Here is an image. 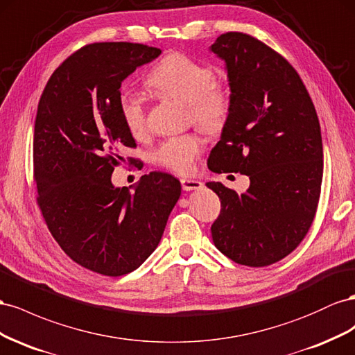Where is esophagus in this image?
<instances>
[{
	"instance_id": "esophagus-1",
	"label": "esophagus",
	"mask_w": 355,
	"mask_h": 355,
	"mask_svg": "<svg viewBox=\"0 0 355 355\" xmlns=\"http://www.w3.org/2000/svg\"><path fill=\"white\" fill-rule=\"evenodd\" d=\"M202 184L200 181H198V180H189V178H183L181 180V187H183V190H186V191H190V190H198V189H200Z\"/></svg>"
}]
</instances>
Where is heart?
<instances>
[{
    "instance_id": "heart-1",
    "label": "heart",
    "mask_w": 355,
    "mask_h": 355,
    "mask_svg": "<svg viewBox=\"0 0 355 355\" xmlns=\"http://www.w3.org/2000/svg\"><path fill=\"white\" fill-rule=\"evenodd\" d=\"M147 85L157 94L186 104L190 120L207 132H218L226 125L232 110V92L229 86L217 82L211 65L186 53L171 52L150 71ZM119 110L130 134L134 137L146 134V108L138 96L121 95ZM202 150L204 141L198 134L190 132L162 141L153 157L160 166L177 174H189Z\"/></svg>"
}]
</instances>
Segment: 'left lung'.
<instances>
[{
    "instance_id": "obj_1",
    "label": "left lung",
    "mask_w": 355,
    "mask_h": 355,
    "mask_svg": "<svg viewBox=\"0 0 355 355\" xmlns=\"http://www.w3.org/2000/svg\"><path fill=\"white\" fill-rule=\"evenodd\" d=\"M211 50L226 60L232 110L208 168L250 177L241 195L207 183L221 202L212 241L238 265L269 266L297 248L315 217L322 181L318 116L297 71L256 37L221 34Z\"/></svg>"
}]
</instances>
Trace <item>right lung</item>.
<instances>
[{
  "label": "right lung",
  "instance_id": "add662e5",
  "mask_svg": "<svg viewBox=\"0 0 355 355\" xmlns=\"http://www.w3.org/2000/svg\"><path fill=\"white\" fill-rule=\"evenodd\" d=\"M162 53L139 43H94L60 64L40 98L33 143L37 204L50 234L80 266L107 277L132 272L160 242L180 181L150 172L134 193L111 174L137 148L120 116V85Z\"/></svg>",
  "mask_w": 355,
  "mask_h": 355
}]
</instances>
